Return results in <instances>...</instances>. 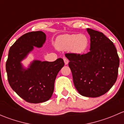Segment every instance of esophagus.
<instances>
[{"label": "esophagus", "mask_w": 124, "mask_h": 124, "mask_svg": "<svg viewBox=\"0 0 124 124\" xmlns=\"http://www.w3.org/2000/svg\"><path fill=\"white\" fill-rule=\"evenodd\" d=\"M63 61H64V63L65 65H67L69 62V61L67 58H63Z\"/></svg>", "instance_id": "esophagus-1"}]
</instances>
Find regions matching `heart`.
<instances>
[{
	"instance_id": "1",
	"label": "heart",
	"mask_w": 124,
	"mask_h": 124,
	"mask_svg": "<svg viewBox=\"0 0 124 124\" xmlns=\"http://www.w3.org/2000/svg\"><path fill=\"white\" fill-rule=\"evenodd\" d=\"M89 38L84 33L65 34L56 39V46L61 50H70L73 53H82L87 48Z\"/></svg>"
}]
</instances>
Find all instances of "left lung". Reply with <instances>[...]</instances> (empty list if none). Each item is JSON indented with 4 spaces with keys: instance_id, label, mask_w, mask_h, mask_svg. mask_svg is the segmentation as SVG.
<instances>
[{
    "instance_id": "1",
    "label": "left lung",
    "mask_w": 124,
    "mask_h": 124,
    "mask_svg": "<svg viewBox=\"0 0 124 124\" xmlns=\"http://www.w3.org/2000/svg\"><path fill=\"white\" fill-rule=\"evenodd\" d=\"M90 51L86 54L67 53L73 82L84 97H98L108 92L116 82L119 58L113 42L102 32L87 29Z\"/></svg>"
}]
</instances>
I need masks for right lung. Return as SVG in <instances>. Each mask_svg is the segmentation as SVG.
<instances>
[{
	"label": "right lung",
	"instance_id": "obj_1",
	"mask_svg": "<svg viewBox=\"0 0 124 124\" xmlns=\"http://www.w3.org/2000/svg\"><path fill=\"white\" fill-rule=\"evenodd\" d=\"M46 35L42 31L31 32L20 37L9 50L6 63L9 84L18 95L30 103L48 101L54 91L57 74L65 63L62 58L54 62L34 60L28 68L22 61L34 47L41 48L45 43Z\"/></svg>",
	"mask_w": 124,
	"mask_h": 124
}]
</instances>
